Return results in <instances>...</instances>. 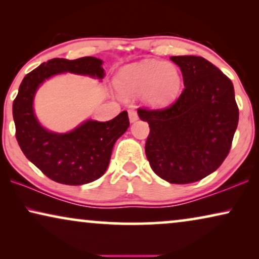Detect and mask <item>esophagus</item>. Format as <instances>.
<instances>
[{"label":"esophagus","mask_w":259,"mask_h":259,"mask_svg":"<svg viewBox=\"0 0 259 259\" xmlns=\"http://www.w3.org/2000/svg\"><path fill=\"white\" fill-rule=\"evenodd\" d=\"M128 116H130L131 122L137 121V120H138V113H137L136 109H134V108H130V109H128Z\"/></svg>","instance_id":"1"}]
</instances>
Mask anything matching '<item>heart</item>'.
<instances>
[{
    "instance_id": "obj_1",
    "label": "heart",
    "mask_w": 259,
    "mask_h": 259,
    "mask_svg": "<svg viewBox=\"0 0 259 259\" xmlns=\"http://www.w3.org/2000/svg\"><path fill=\"white\" fill-rule=\"evenodd\" d=\"M116 86L125 95L144 93L153 106H167L178 98L182 90L179 69L169 62L144 61L126 66L116 77Z\"/></svg>"
}]
</instances>
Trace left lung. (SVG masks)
I'll list each match as a JSON object with an SVG mask.
<instances>
[{"label":"left lung","instance_id":"8db88e82","mask_svg":"<svg viewBox=\"0 0 259 259\" xmlns=\"http://www.w3.org/2000/svg\"><path fill=\"white\" fill-rule=\"evenodd\" d=\"M184 91L165 108H139L150 125L145 152L152 169L171 184H190L214 172L228 157L239 111L231 80L200 56H172Z\"/></svg>","mask_w":259,"mask_h":259}]
</instances>
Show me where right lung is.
<instances>
[{"label": "right lung", "mask_w": 259, "mask_h": 259, "mask_svg": "<svg viewBox=\"0 0 259 259\" xmlns=\"http://www.w3.org/2000/svg\"><path fill=\"white\" fill-rule=\"evenodd\" d=\"M102 61L93 56L76 60L52 59L28 73L13 104L16 140L23 154L49 179L66 185H83L100 178L108 167L115 141L130 126L126 111L106 122L87 120L69 133L45 130L34 114L33 100L46 79L74 73L105 76Z\"/></svg>", "instance_id": "add662e5"}]
</instances>
